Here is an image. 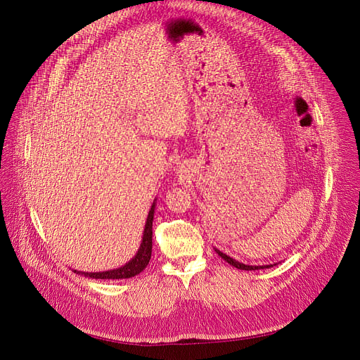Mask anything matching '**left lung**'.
I'll list each match as a JSON object with an SVG mask.
<instances>
[{
    "label": "left lung",
    "instance_id": "1",
    "mask_svg": "<svg viewBox=\"0 0 360 360\" xmlns=\"http://www.w3.org/2000/svg\"><path fill=\"white\" fill-rule=\"evenodd\" d=\"M216 252H217L224 261H228V262L231 264V266H233V267H236V269H239V270H261V269H266V266H245V264H242V262H239V261H236V259L228 257L226 254L220 252L219 250H216ZM267 267H271V266H267Z\"/></svg>",
    "mask_w": 360,
    "mask_h": 360
}]
</instances>
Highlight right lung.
<instances>
[{"label":"right lung","instance_id":"1","mask_svg":"<svg viewBox=\"0 0 360 360\" xmlns=\"http://www.w3.org/2000/svg\"><path fill=\"white\" fill-rule=\"evenodd\" d=\"M153 216H155V202L151 205V209L148 212V217L146 221V228H144V235H143V242L141 247L137 252V255L132 258L128 264H125L124 267H120L117 270H110V271H103V273H82L79 271L82 276H87L91 278H129L134 277L137 274H140L146 267L151 258V248H153ZM75 273V271H74Z\"/></svg>","mask_w":360,"mask_h":360}]
</instances>
